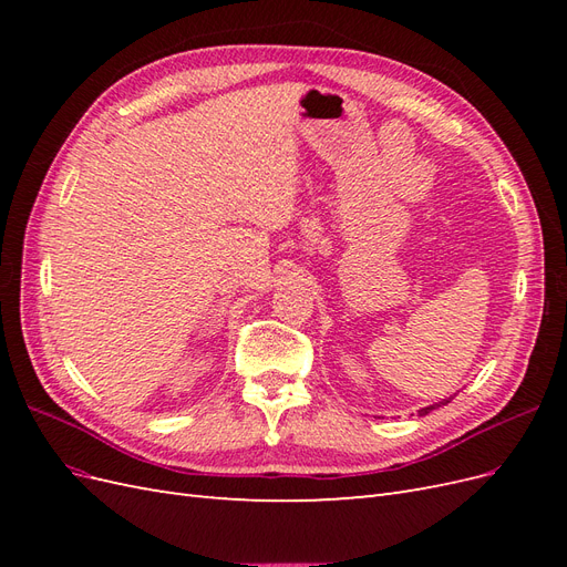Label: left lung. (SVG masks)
<instances>
[{"label": "left lung", "mask_w": 567, "mask_h": 567, "mask_svg": "<svg viewBox=\"0 0 567 567\" xmlns=\"http://www.w3.org/2000/svg\"><path fill=\"white\" fill-rule=\"evenodd\" d=\"M447 402H450V400H447ZM447 402H440V404H447ZM440 404H433V406H425V409H421V411H419V414H421V416H425V414H431V411H433L435 406H440Z\"/></svg>", "instance_id": "left-lung-1"}]
</instances>
